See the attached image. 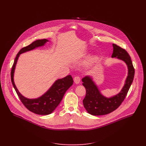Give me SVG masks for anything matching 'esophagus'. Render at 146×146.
<instances>
[{
  "label": "esophagus",
  "instance_id": "esophagus-1",
  "mask_svg": "<svg viewBox=\"0 0 146 146\" xmlns=\"http://www.w3.org/2000/svg\"><path fill=\"white\" fill-rule=\"evenodd\" d=\"M81 80V77L80 76H75L74 78V81L75 82V83L79 84L80 83Z\"/></svg>",
  "mask_w": 146,
  "mask_h": 146
}]
</instances>
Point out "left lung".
<instances>
[{"label":"left lung","mask_w":146,"mask_h":146,"mask_svg":"<svg viewBox=\"0 0 146 146\" xmlns=\"http://www.w3.org/2000/svg\"><path fill=\"white\" fill-rule=\"evenodd\" d=\"M113 47L112 57H117L126 63L128 67V76L121 91L116 96L110 98L104 97L100 93L97 86L90 78H84L82 82L86 89V95L83 102L86 110L92 115H106L117 109L124 101L134 79L135 70L128 53L116 44H113Z\"/></svg>","instance_id":"obj_1"}]
</instances>
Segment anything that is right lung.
Masks as SVG:
<instances>
[{
  "instance_id": "1",
  "label": "right lung",
  "mask_w": 146,
  "mask_h": 146,
  "mask_svg": "<svg viewBox=\"0 0 146 146\" xmlns=\"http://www.w3.org/2000/svg\"><path fill=\"white\" fill-rule=\"evenodd\" d=\"M48 41L47 39L37 40L30 45L22 48L15 58L11 72L12 83L21 102L29 111L36 114L42 115L51 113L60 104L65 92L73 84L74 81L71 76L68 75L63 79L57 80L49 90L42 97L36 99L30 100L22 96L17 90L13 81V74L16 64L20 54L33 50L36 47L42 46Z\"/></svg>"
}]
</instances>
